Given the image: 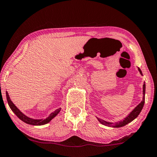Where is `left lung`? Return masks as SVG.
I'll list each match as a JSON object with an SVG mask.
<instances>
[{
  "label": "left lung",
  "mask_w": 157,
  "mask_h": 157,
  "mask_svg": "<svg viewBox=\"0 0 157 157\" xmlns=\"http://www.w3.org/2000/svg\"><path fill=\"white\" fill-rule=\"evenodd\" d=\"M138 71L140 72L141 75H143L141 70L139 68H138ZM143 101H142L140 103H139L138 105H137L136 108H134L133 110L123 119V120L117 121V122H115V123H113V122H109V121H106L105 120H103V119H101L96 117L97 119H98L99 122H100L101 124H103V125H105L107 126H110V127H113V128L122 127V126L126 125L127 124L130 123L133 120H134V119H135L139 115V114L140 113L142 109L143 108L144 104H145V82H144L143 86Z\"/></svg>",
  "instance_id": "obj_1"
}]
</instances>
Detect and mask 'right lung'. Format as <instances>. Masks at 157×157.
Wrapping results in <instances>:
<instances>
[{
	"label": "right lung",
	"mask_w": 157,
	"mask_h": 157,
	"mask_svg": "<svg viewBox=\"0 0 157 157\" xmlns=\"http://www.w3.org/2000/svg\"><path fill=\"white\" fill-rule=\"evenodd\" d=\"M6 98H7V103H8L10 108L12 111L17 116V117H19V119H20L21 121H24V122L28 124H31V125H34V126L44 125V124L49 123L52 119L55 117L61 110V108H58L55 111H54L53 113H52L45 119H33V118L29 117L28 116L25 115L22 112H21L18 108H17V107L14 105L13 103H12V101H11L10 98L9 94L7 93V91H6Z\"/></svg>",
	"instance_id": "obj_1"
}]
</instances>
